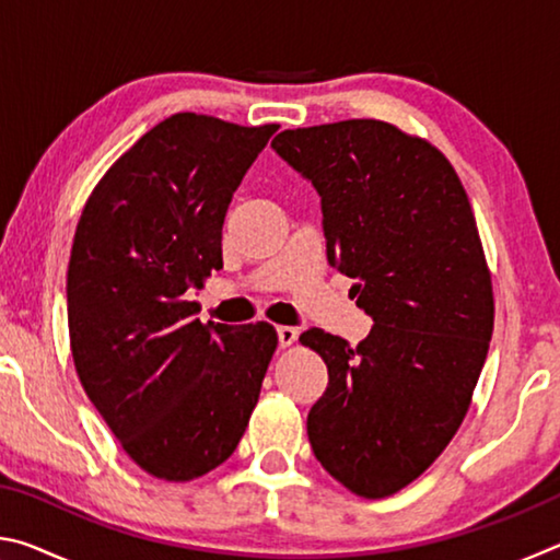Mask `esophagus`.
<instances>
[{"mask_svg":"<svg viewBox=\"0 0 560 560\" xmlns=\"http://www.w3.org/2000/svg\"><path fill=\"white\" fill-rule=\"evenodd\" d=\"M277 336H279V346H281V348H289V346L296 343L299 328H293V326H279V328H277Z\"/></svg>","mask_w":560,"mask_h":560,"instance_id":"1","label":"esophagus"}]
</instances>
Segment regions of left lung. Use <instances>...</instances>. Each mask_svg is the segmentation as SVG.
Segmentation results:
<instances>
[{
  "label": "left lung",
  "instance_id": "1",
  "mask_svg": "<svg viewBox=\"0 0 560 560\" xmlns=\"http://www.w3.org/2000/svg\"><path fill=\"white\" fill-rule=\"evenodd\" d=\"M271 148L316 187L328 264L373 318L355 348L301 334L328 368L308 442L353 494L390 497L447 447L487 360L494 296L469 197L438 148L383 120L283 130Z\"/></svg>",
  "mask_w": 560,
  "mask_h": 560
}]
</instances>
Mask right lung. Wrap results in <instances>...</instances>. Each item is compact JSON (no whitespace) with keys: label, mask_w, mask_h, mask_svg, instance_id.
<instances>
[{"label":"right lung","mask_w":560,"mask_h":560,"mask_svg":"<svg viewBox=\"0 0 560 560\" xmlns=\"http://www.w3.org/2000/svg\"><path fill=\"white\" fill-rule=\"evenodd\" d=\"M279 126L197 113L116 160L75 226L66 301L75 373L140 469L189 481L232 457L277 350L273 326L202 324L234 189Z\"/></svg>","instance_id":"obj_1"}]
</instances>
